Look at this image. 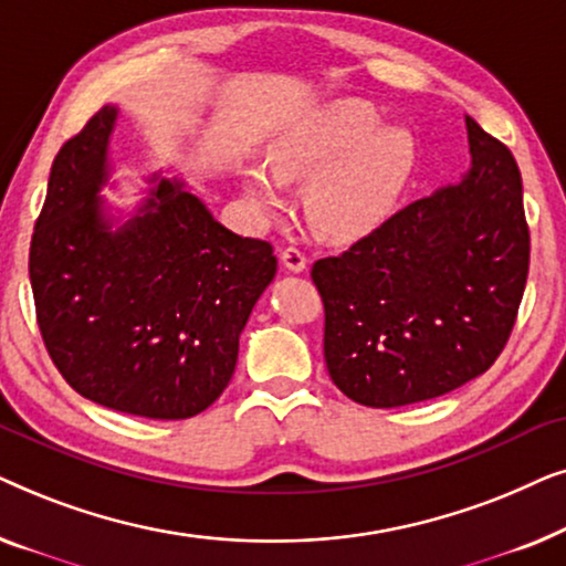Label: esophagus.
<instances>
[{
  "label": "esophagus",
  "mask_w": 566,
  "mask_h": 566,
  "mask_svg": "<svg viewBox=\"0 0 566 566\" xmlns=\"http://www.w3.org/2000/svg\"><path fill=\"white\" fill-rule=\"evenodd\" d=\"M281 262L291 273H304L306 270V254L298 247H285V250H281Z\"/></svg>",
  "instance_id": "1"
}]
</instances>
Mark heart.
<instances>
[{
	"label": "heart",
	"mask_w": 566,
	"mask_h": 566,
	"mask_svg": "<svg viewBox=\"0 0 566 566\" xmlns=\"http://www.w3.org/2000/svg\"><path fill=\"white\" fill-rule=\"evenodd\" d=\"M374 105L337 99L308 113L270 144L268 165L247 169V192L260 211H281L283 182H306L308 223L327 239L374 231L405 190L415 167L412 138L381 128Z\"/></svg>",
	"instance_id": "1"
}]
</instances>
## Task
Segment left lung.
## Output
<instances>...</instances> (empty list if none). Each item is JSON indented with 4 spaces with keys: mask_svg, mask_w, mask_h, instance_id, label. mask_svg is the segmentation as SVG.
Masks as SVG:
<instances>
[{
    "mask_svg": "<svg viewBox=\"0 0 566 566\" xmlns=\"http://www.w3.org/2000/svg\"><path fill=\"white\" fill-rule=\"evenodd\" d=\"M471 169L337 258L316 260L324 360L345 397L417 405L482 376L507 345L531 260L513 151L467 118Z\"/></svg>",
    "mask_w": 566,
    "mask_h": 566,
    "instance_id": "1",
    "label": "left lung"
}]
</instances>
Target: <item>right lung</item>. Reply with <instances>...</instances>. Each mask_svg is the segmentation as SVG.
<instances>
[{"mask_svg": "<svg viewBox=\"0 0 566 566\" xmlns=\"http://www.w3.org/2000/svg\"><path fill=\"white\" fill-rule=\"evenodd\" d=\"M118 111L66 138L30 242L35 319L76 394L146 420H188L234 376L239 335L275 277L273 244L239 237L161 180L118 231L97 190Z\"/></svg>", "mask_w": 566, "mask_h": 566, "instance_id": "obj_1", "label": "right lung"}]
</instances>
